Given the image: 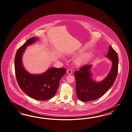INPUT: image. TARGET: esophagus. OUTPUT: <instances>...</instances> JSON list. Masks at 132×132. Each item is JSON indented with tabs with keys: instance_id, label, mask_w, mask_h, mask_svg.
<instances>
[{
	"instance_id": "34e87169",
	"label": "esophagus",
	"mask_w": 132,
	"mask_h": 132,
	"mask_svg": "<svg viewBox=\"0 0 132 132\" xmlns=\"http://www.w3.org/2000/svg\"><path fill=\"white\" fill-rule=\"evenodd\" d=\"M67 73L68 74H71L72 73V71L71 70H70V69H68L67 71Z\"/></svg>"
}]
</instances>
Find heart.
I'll return each mask as SVG.
<instances>
[{
    "instance_id": "heart-1",
    "label": "heart",
    "mask_w": 132,
    "mask_h": 132,
    "mask_svg": "<svg viewBox=\"0 0 132 132\" xmlns=\"http://www.w3.org/2000/svg\"><path fill=\"white\" fill-rule=\"evenodd\" d=\"M86 58H87L86 55H85V54H82L81 56L79 57L77 59L76 62L78 63H82V62H84V61L85 60V59H86Z\"/></svg>"
}]
</instances>
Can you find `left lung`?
<instances>
[{
  "instance_id": "obj_1",
  "label": "left lung",
  "mask_w": 132,
  "mask_h": 132,
  "mask_svg": "<svg viewBox=\"0 0 132 132\" xmlns=\"http://www.w3.org/2000/svg\"><path fill=\"white\" fill-rule=\"evenodd\" d=\"M112 62V67L106 77L100 82L92 78V65H85L74 72L76 81V91L77 97L82 101L96 100L103 95L115 82L118 70V56L117 52L110 45L106 56Z\"/></svg>"
}]
</instances>
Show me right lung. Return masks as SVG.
Segmentation results:
<instances>
[{"instance_id":"1","label":"right lung","mask_w":132,"mask_h":132,"mask_svg":"<svg viewBox=\"0 0 132 132\" xmlns=\"http://www.w3.org/2000/svg\"><path fill=\"white\" fill-rule=\"evenodd\" d=\"M38 38H29L17 50L15 58V71L20 88L31 98L38 101H45L53 97L56 93L59 81L66 73L64 68H50L40 75H32L23 67L22 57L27 46L32 44Z\"/></svg>"}]
</instances>
